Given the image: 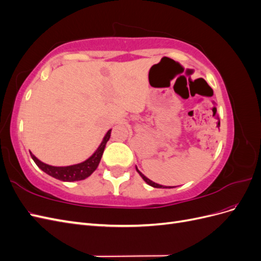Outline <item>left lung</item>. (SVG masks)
<instances>
[{"mask_svg": "<svg viewBox=\"0 0 261 261\" xmlns=\"http://www.w3.org/2000/svg\"><path fill=\"white\" fill-rule=\"evenodd\" d=\"M136 170H137V172L139 173V175L143 177V179L146 181V183L148 184V185H150V186H152V187H154V188H173V187H171V186H163V185H160V184H156V183H154V181H152V180H150L148 177H146L143 173H141L137 168H136Z\"/></svg>", "mask_w": 261, "mask_h": 261, "instance_id": "1", "label": "left lung"}]
</instances>
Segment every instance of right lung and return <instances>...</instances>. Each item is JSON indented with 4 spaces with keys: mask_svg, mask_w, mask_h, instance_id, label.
I'll list each match as a JSON object with an SVG mask.
<instances>
[{
    "mask_svg": "<svg viewBox=\"0 0 261 261\" xmlns=\"http://www.w3.org/2000/svg\"><path fill=\"white\" fill-rule=\"evenodd\" d=\"M111 130L112 129L108 130L106 136L103 137V139H102V143L100 144V146L98 147L96 151L93 152V154L82 163L68 165V167H53V165H49L41 162L31 152H30V155L39 168H40L44 173H46V174L54 178L63 180V181L82 180L90 176L98 168L102 154H103L106 145L108 143V140L110 139V136H111Z\"/></svg>",
    "mask_w": 261,
    "mask_h": 261,
    "instance_id": "1",
    "label": "right lung"
}]
</instances>
